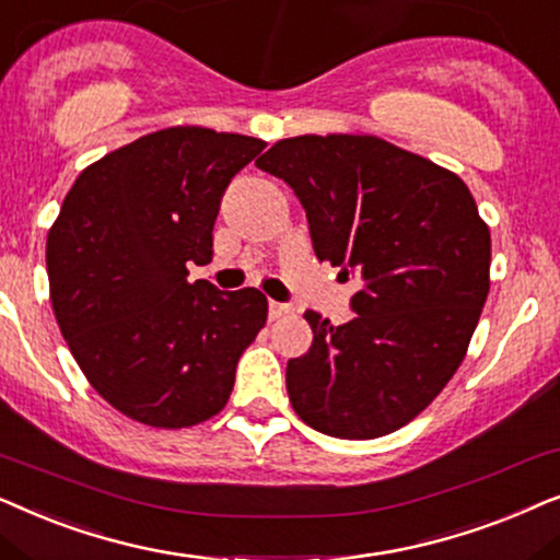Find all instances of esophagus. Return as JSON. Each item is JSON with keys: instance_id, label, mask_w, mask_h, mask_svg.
<instances>
[{"instance_id": "esophagus-1", "label": "esophagus", "mask_w": 560, "mask_h": 560, "mask_svg": "<svg viewBox=\"0 0 560 560\" xmlns=\"http://www.w3.org/2000/svg\"><path fill=\"white\" fill-rule=\"evenodd\" d=\"M289 312V304H281V302H268V317L271 319H279L281 315H287Z\"/></svg>"}]
</instances>
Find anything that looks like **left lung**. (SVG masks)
<instances>
[{"label": "left lung", "instance_id": "1", "mask_svg": "<svg viewBox=\"0 0 560 560\" xmlns=\"http://www.w3.org/2000/svg\"><path fill=\"white\" fill-rule=\"evenodd\" d=\"M307 212L312 248L355 273V317L307 310L312 346L287 363L310 428L371 441L415 420L464 361L489 294L491 235L448 168L374 136H300L256 161Z\"/></svg>", "mask_w": 560, "mask_h": 560}]
</instances>
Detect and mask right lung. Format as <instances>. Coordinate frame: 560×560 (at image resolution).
<instances>
[{"mask_svg": "<svg viewBox=\"0 0 560 560\" xmlns=\"http://www.w3.org/2000/svg\"><path fill=\"white\" fill-rule=\"evenodd\" d=\"M264 148L166 128L92 163L66 194L46 245L50 302L89 384L130 420L178 430L228 405L268 302L186 276L212 260L222 194Z\"/></svg>", "mask_w": 560, "mask_h": 560, "instance_id": "add662e5", "label": "right lung"}]
</instances>
